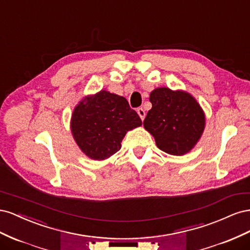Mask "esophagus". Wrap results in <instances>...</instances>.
<instances>
[{
    "label": "esophagus",
    "instance_id": "esophagus-1",
    "mask_svg": "<svg viewBox=\"0 0 250 250\" xmlns=\"http://www.w3.org/2000/svg\"><path fill=\"white\" fill-rule=\"evenodd\" d=\"M137 112H138V115L140 116V118L142 119V121L145 119V116H146V112H145V110H144L142 107H139L138 109H137Z\"/></svg>",
    "mask_w": 250,
    "mask_h": 250
}]
</instances>
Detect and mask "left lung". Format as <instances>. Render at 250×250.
<instances>
[{
    "label": "left lung",
    "mask_w": 250,
    "mask_h": 250,
    "mask_svg": "<svg viewBox=\"0 0 250 250\" xmlns=\"http://www.w3.org/2000/svg\"><path fill=\"white\" fill-rule=\"evenodd\" d=\"M151 108L144 120L156 146L171 155H184L195 147L206 127V115L195 98L185 90L157 87L150 93Z\"/></svg>",
    "instance_id": "left-lung-1"
}]
</instances>
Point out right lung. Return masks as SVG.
I'll return each mask as SVG.
<instances>
[{"label":"right lung","mask_w":250,"mask_h":250,"mask_svg":"<svg viewBox=\"0 0 250 250\" xmlns=\"http://www.w3.org/2000/svg\"><path fill=\"white\" fill-rule=\"evenodd\" d=\"M141 125V118L125 98L105 89L81 99L71 118L75 142L94 161L107 160L118 152L127 131Z\"/></svg>","instance_id":"right-lung-1"}]
</instances>
